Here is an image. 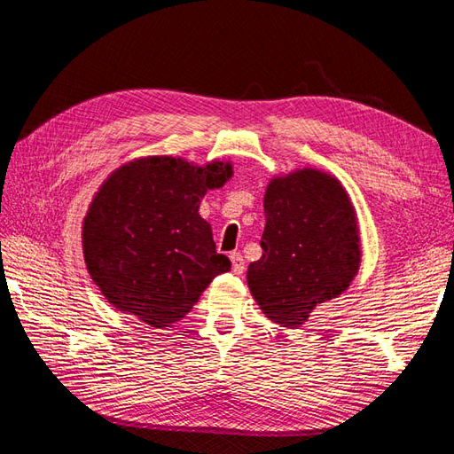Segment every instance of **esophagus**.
Masks as SVG:
<instances>
[{
    "instance_id": "esophagus-1",
    "label": "esophagus",
    "mask_w": 454,
    "mask_h": 454,
    "mask_svg": "<svg viewBox=\"0 0 454 454\" xmlns=\"http://www.w3.org/2000/svg\"><path fill=\"white\" fill-rule=\"evenodd\" d=\"M229 257H231V263H232V272H235V274H242L244 269H246L242 254H240V252H232Z\"/></svg>"
}]
</instances>
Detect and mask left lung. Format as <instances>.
<instances>
[{
  "instance_id": "8db88e82",
  "label": "left lung",
  "mask_w": 454,
  "mask_h": 454,
  "mask_svg": "<svg viewBox=\"0 0 454 454\" xmlns=\"http://www.w3.org/2000/svg\"><path fill=\"white\" fill-rule=\"evenodd\" d=\"M263 208V255L250 263L246 278L267 318L294 329L347 292L358 274V215L342 184L318 168L274 176Z\"/></svg>"
}]
</instances>
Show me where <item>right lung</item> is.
<instances>
[{
  "label": "right lung",
  "mask_w": 454,
  "mask_h": 454,
  "mask_svg": "<svg viewBox=\"0 0 454 454\" xmlns=\"http://www.w3.org/2000/svg\"><path fill=\"white\" fill-rule=\"evenodd\" d=\"M231 176V162L199 167L168 155L134 159L107 176L81 239L90 278L109 305L155 329L193 309L217 274L231 269L199 214L204 195Z\"/></svg>",
  "instance_id": "right-lung-1"
}]
</instances>
